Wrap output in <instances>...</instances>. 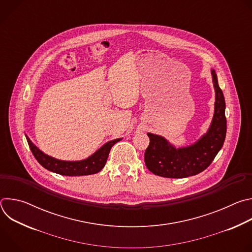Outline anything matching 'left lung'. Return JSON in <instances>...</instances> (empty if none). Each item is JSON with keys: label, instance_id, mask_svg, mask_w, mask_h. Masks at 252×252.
<instances>
[{"label": "left lung", "instance_id": "1", "mask_svg": "<svg viewBox=\"0 0 252 252\" xmlns=\"http://www.w3.org/2000/svg\"><path fill=\"white\" fill-rule=\"evenodd\" d=\"M211 74L215 90V107L207 133L194 145L176 150L163 137L149 132L150 145L145 153V162L154 174L168 178L195 175L210 165L222 148L226 135L225 100L214 69Z\"/></svg>", "mask_w": 252, "mask_h": 252}]
</instances>
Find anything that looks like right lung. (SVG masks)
<instances>
[{
  "label": "right lung",
  "mask_w": 252,
  "mask_h": 252,
  "mask_svg": "<svg viewBox=\"0 0 252 252\" xmlns=\"http://www.w3.org/2000/svg\"><path fill=\"white\" fill-rule=\"evenodd\" d=\"M27 140L33 157L46 169L59 174H63V175L75 176V175L94 174L100 171L106 163V159H107V157H109L112 147L115 145V143L120 141L121 138L106 142L105 145L102 146L95 154H94L89 158L81 161H63V160L56 159L52 157L47 156L43 152H41L30 140L28 136H27Z\"/></svg>",
  "instance_id": "1"
}]
</instances>
